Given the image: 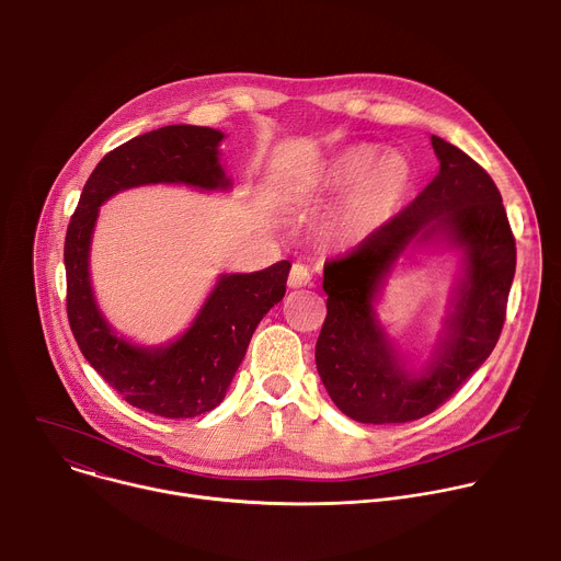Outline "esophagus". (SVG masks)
I'll list each match as a JSON object with an SVG mask.
<instances>
[{"label":"esophagus","instance_id":"34e87169","mask_svg":"<svg viewBox=\"0 0 561 561\" xmlns=\"http://www.w3.org/2000/svg\"><path fill=\"white\" fill-rule=\"evenodd\" d=\"M310 279H312V275H310L308 266H304V264H299V262L290 266V275H288V286H290V288L308 286Z\"/></svg>","mask_w":561,"mask_h":561}]
</instances>
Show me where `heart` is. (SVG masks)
Returning a JSON list of instances; mask_svg holds the SVG:
<instances>
[{
    "mask_svg": "<svg viewBox=\"0 0 561 561\" xmlns=\"http://www.w3.org/2000/svg\"><path fill=\"white\" fill-rule=\"evenodd\" d=\"M411 180L413 169L402 152H383L375 144H355L329 159L317 173L312 191L333 197L353 195L333 219L331 234L337 242H355L379 226Z\"/></svg>",
    "mask_w": 561,
    "mask_h": 561,
    "instance_id": "b5f03b06",
    "label": "heart"
}]
</instances>
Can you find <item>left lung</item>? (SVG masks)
I'll use <instances>...</instances> for the list:
<instances>
[{
	"label": "left lung",
	"instance_id": "8db88e82",
	"mask_svg": "<svg viewBox=\"0 0 561 561\" xmlns=\"http://www.w3.org/2000/svg\"><path fill=\"white\" fill-rule=\"evenodd\" d=\"M433 182L342 257L327 260V319L314 362L335 407L362 424H404L431 415L493 353L515 277V237L491 175L457 146L431 137ZM444 236L467 255V277L436 359L409 376L380 333L371 297L411 243Z\"/></svg>",
	"mask_w": 561,
	"mask_h": 561
}]
</instances>
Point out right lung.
Segmentation results:
<instances>
[{
  "instance_id": "obj_1",
  "label": "right lung",
  "mask_w": 561,
  "mask_h": 561,
  "mask_svg": "<svg viewBox=\"0 0 561 561\" xmlns=\"http://www.w3.org/2000/svg\"><path fill=\"white\" fill-rule=\"evenodd\" d=\"M221 139L219 130L188 124L128 139L95 167L66 230V310L75 342L130 407L159 417H197L221 402L262 317L286 293L290 262H277L260 273L221 275L178 342L139 348L113 333L93 299L91 234L100 206L119 191L141 184L228 188L217 159Z\"/></svg>"
}]
</instances>
